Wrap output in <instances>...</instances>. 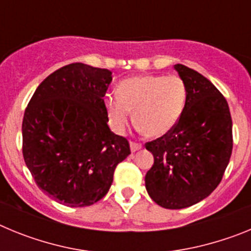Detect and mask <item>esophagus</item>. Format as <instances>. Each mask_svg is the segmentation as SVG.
Here are the masks:
<instances>
[{
  "instance_id": "34e87169",
  "label": "esophagus",
  "mask_w": 251,
  "mask_h": 251,
  "mask_svg": "<svg viewBox=\"0 0 251 251\" xmlns=\"http://www.w3.org/2000/svg\"><path fill=\"white\" fill-rule=\"evenodd\" d=\"M139 150H142L141 145H138V143H134V142H130V151H132V153L138 152Z\"/></svg>"
}]
</instances>
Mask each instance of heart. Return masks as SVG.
I'll return each instance as SVG.
<instances>
[{
    "label": "heart",
    "mask_w": 251,
    "mask_h": 251,
    "mask_svg": "<svg viewBox=\"0 0 251 251\" xmlns=\"http://www.w3.org/2000/svg\"><path fill=\"white\" fill-rule=\"evenodd\" d=\"M186 103V86L176 75H137L122 80L117 95L104 97L108 121L118 134L126 132L132 119L139 130L159 138L174 129Z\"/></svg>",
    "instance_id": "1"
}]
</instances>
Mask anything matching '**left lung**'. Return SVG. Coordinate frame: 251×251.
Returning a JSON list of instances; mask_svg holds the SVG:
<instances>
[{
    "label": "left lung",
    "instance_id": "obj_1",
    "mask_svg": "<svg viewBox=\"0 0 251 251\" xmlns=\"http://www.w3.org/2000/svg\"><path fill=\"white\" fill-rule=\"evenodd\" d=\"M174 68L186 86L185 108L174 129L146 145L154 163L145 181L157 205L178 210L219 186L231 156L232 122L227 101L207 77L182 64Z\"/></svg>",
    "mask_w": 251,
    "mask_h": 251
}]
</instances>
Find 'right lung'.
<instances>
[{
  "mask_svg": "<svg viewBox=\"0 0 251 251\" xmlns=\"http://www.w3.org/2000/svg\"><path fill=\"white\" fill-rule=\"evenodd\" d=\"M112 72L74 63L37 86L22 121V153L39 188L70 207L103 199L129 143L108 126Z\"/></svg>",
  "mask_w": 251,
  "mask_h": 251,
  "instance_id": "add662e5",
  "label": "right lung"
}]
</instances>
